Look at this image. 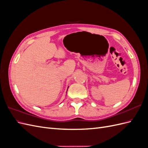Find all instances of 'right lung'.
I'll list each match as a JSON object with an SVG mask.
<instances>
[{
	"label": "right lung",
	"instance_id": "right-lung-1",
	"mask_svg": "<svg viewBox=\"0 0 148 148\" xmlns=\"http://www.w3.org/2000/svg\"><path fill=\"white\" fill-rule=\"evenodd\" d=\"M67 90H68V89H67ZM66 92H67V91H66Z\"/></svg>",
	"mask_w": 148,
	"mask_h": 148
}]
</instances>
